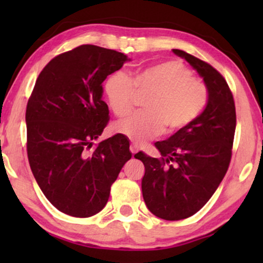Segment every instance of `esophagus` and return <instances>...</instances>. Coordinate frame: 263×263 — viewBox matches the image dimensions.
Listing matches in <instances>:
<instances>
[{"instance_id": "1", "label": "esophagus", "mask_w": 263, "mask_h": 263, "mask_svg": "<svg viewBox=\"0 0 263 263\" xmlns=\"http://www.w3.org/2000/svg\"><path fill=\"white\" fill-rule=\"evenodd\" d=\"M129 148H130V152L133 154H135L139 151V146L135 145V143H130V147H129Z\"/></svg>"}]
</instances>
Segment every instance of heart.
Instances as JSON below:
<instances>
[{
  "label": "heart",
  "mask_w": 263,
  "mask_h": 263,
  "mask_svg": "<svg viewBox=\"0 0 263 263\" xmlns=\"http://www.w3.org/2000/svg\"><path fill=\"white\" fill-rule=\"evenodd\" d=\"M104 92L111 110L124 117L135 105L138 95L146 97L145 110L116 124V130L136 143L146 142L164 132L182 130L207 106V85L194 78L193 70L177 60L153 64L133 79L123 70L106 79Z\"/></svg>",
  "instance_id": "1"
}]
</instances>
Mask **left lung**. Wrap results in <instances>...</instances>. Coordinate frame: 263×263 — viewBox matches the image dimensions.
Returning a JSON list of instances; mask_svg holds the SVG:
<instances>
[{"label":"left lung","mask_w":263,"mask_h":263,"mask_svg":"<svg viewBox=\"0 0 263 263\" xmlns=\"http://www.w3.org/2000/svg\"><path fill=\"white\" fill-rule=\"evenodd\" d=\"M207 85L206 109L192 124L156 142L161 154L136 153L145 165L142 196L148 210L165 220H182L208 202L228 171L236 130L235 100L228 82L210 63L174 49Z\"/></svg>","instance_id":"1"}]
</instances>
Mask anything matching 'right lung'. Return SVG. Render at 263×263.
<instances>
[{"label":"right lung","instance_id":"obj_1","mask_svg":"<svg viewBox=\"0 0 263 263\" xmlns=\"http://www.w3.org/2000/svg\"><path fill=\"white\" fill-rule=\"evenodd\" d=\"M130 61L85 44L60 53L37 78L26 107L27 157L46 199L64 214L92 217L132 158L123 134L93 145L109 123L103 81Z\"/></svg>","mask_w":263,"mask_h":263}]
</instances>
